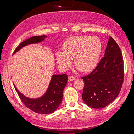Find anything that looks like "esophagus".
Returning a JSON list of instances; mask_svg holds the SVG:
<instances>
[{"mask_svg":"<svg viewBox=\"0 0 134 134\" xmlns=\"http://www.w3.org/2000/svg\"><path fill=\"white\" fill-rule=\"evenodd\" d=\"M68 80H70V81L74 80H75V78L74 76H70L69 77Z\"/></svg>","mask_w":134,"mask_h":134,"instance_id":"esophagus-1","label":"esophagus"}]
</instances>
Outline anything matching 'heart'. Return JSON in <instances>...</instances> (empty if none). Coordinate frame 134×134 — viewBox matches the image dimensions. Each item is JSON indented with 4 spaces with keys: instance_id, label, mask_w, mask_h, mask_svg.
Masks as SVG:
<instances>
[{
    "instance_id": "1",
    "label": "heart",
    "mask_w": 134,
    "mask_h": 134,
    "mask_svg": "<svg viewBox=\"0 0 134 134\" xmlns=\"http://www.w3.org/2000/svg\"><path fill=\"white\" fill-rule=\"evenodd\" d=\"M63 52L56 54L58 63L64 69L71 65L74 59V64L83 72L92 71L96 67L102 50V43L97 37L73 36L68 38L62 46Z\"/></svg>"
}]
</instances>
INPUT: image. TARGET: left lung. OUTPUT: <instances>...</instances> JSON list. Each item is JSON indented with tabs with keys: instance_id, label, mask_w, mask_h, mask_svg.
I'll use <instances>...</instances> for the list:
<instances>
[{
	"instance_id": "obj_1",
	"label": "left lung",
	"mask_w": 134,
	"mask_h": 134,
	"mask_svg": "<svg viewBox=\"0 0 134 134\" xmlns=\"http://www.w3.org/2000/svg\"><path fill=\"white\" fill-rule=\"evenodd\" d=\"M124 78V60L118 44L109 36L104 56L95 69L82 77L84 82L82 99L88 106L102 108L118 96Z\"/></svg>"
}]
</instances>
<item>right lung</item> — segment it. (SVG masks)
<instances>
[{"instance_id": "1", "label": "right lung", "mask_w": 134, "mask_h": 134, "mask_svg": "<svg viewBox=\"0 0 134 134\" xmlns=\"http://www.w3.org/2000/svg\"><path fill=\"white\" fill-rule=\"evenodd\" d=\"M47 37L45 35L36 36L28 38L20 43L15 48L13 54L27 44L37 43L42 41ZM66 74L53 75L47 91L42 97L37 99H31L20 93L13 84L14 87L22 102L25 106L34 112L40 114H48L54 112L62 102L64 89L66 86Z\"/></svg>"}]
</instances>
